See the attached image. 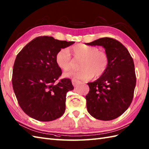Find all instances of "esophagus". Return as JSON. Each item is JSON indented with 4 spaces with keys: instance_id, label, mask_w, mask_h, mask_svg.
I'll use <instances>...</instances> for the list:
<instances>
[{
    "instance_id": "obj_1",
    "label": "esophagus",
    "mask_w": 149,
    "mask_h": 149,
    "mask_svg": "<svg viewBox=\"0 0 149 149\" xmlns=\"http://www.w3.org/2000/svg\"><path fill=\"white\" fill-rule=\"evenodd\" d=\"M72 84L74 85V86L75 87V86H78L79 84H81V82H80L79 81H77V80L72 79Z\"/></svg>"
}]
</instances>
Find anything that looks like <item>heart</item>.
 Returning <instances> with one entry per match:
<instances>
[{
    "label": "heart",
    "instance_id": "heart-1",
    "mask_svg": "<svg viewBox=\"0 0 149 149\" xmlns=\"http://www.w3.org/2000/svg\"><path fill=\"white\" fill-rule=\"evenodd\" d=\"M75 60L82 59L79 63L80 70L65 74L66 77L75 80L88 81L93 77H99L105 73L109 66L107 54L100 50L97 47L78 44L70 50ZM56 63L63 71L71 70L74 61L67 49H61L56 55Z\"/></svg>",
    "mask_w": 149,
    "mask_h": 149
}]
</instances>
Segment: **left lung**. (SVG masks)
<instances>
[{
    "mask_svg": "<svg viewBox=\"0 0 149 149\" xmlns=\"http://www.w3.org/2000/svg\"><path fill=\"white\" fill-rule=\"evenodd\" d=\"M86 45L102 46L109 61L102 76L88 83L87 110L98 120L115 119L128 109L133 99L136 83L133 59L122 43L111 38H102Z\"/></svg>",
    "mask_w": 149,
    "mask_h": 149,
    "instance_id": "obj_1",
    "label": "left lung"
}]
</instances>
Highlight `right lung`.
Instances as JSON below:
<instances>
[{
	"label": "right lung",
	"mask_w": 149,
	"mask_h": 149,
	"mask_svg": "<svg viewBox=\"0 0 149 149\" xmlns=\"http://www.w3.org/2000/svg\"><path fill=\"white\" fill-rule=\"evenodd\" d=\"M74 43L39 36L17 54L13 69V88L19 106L31 118L49 122L64 114L66 93L74 87L70 79L57 81L62 72L55 58L60 49Z\"/></svg>",
	"instance_id": "add662e5"
}]
</instances>
